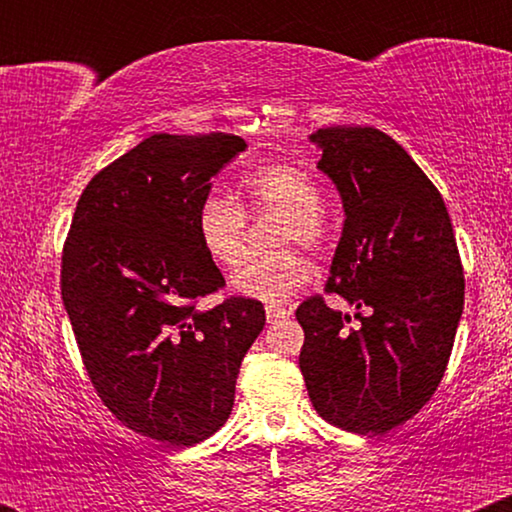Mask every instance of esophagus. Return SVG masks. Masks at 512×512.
<instances>
[{"mask_svg": "<svg viewBox=\"0 0 512 512\" xmlns=\"http://www.w3.org/2000/svg\"><path fill=\"white\" fill-rule=\"evenodd\" d=\"M291 317V308H284V305H267V322H281Z\"/></svg>", "mask_w": 512, "mask_h": 512, "instance_id": "34e87169", "label": "esophagus"}]
</instances>
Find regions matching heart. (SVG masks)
I'll list each match as a JSON object with an SVG mask.
<instances>
[{
  "label": "heart",
  "instance_id": "heart-1",
  "mask_svg": "<svg viewBox=\"0 0 512 512\" xmlns=\"http://www.w3.org/2000/svg\"><path fill=\"white\" fill-rule=\"evenodd\" d=\"M240 195L250 211H279V243H301L317 250L327 243L330 228L322 216V190L310 170L296 163H264L240 180ZM248 214L233 197L209 190L197 202L195 233L211 262L233 267L243 255ZM310 264L298 250L248 255L233 272V286L260 301H284L303 289Z\"/></svg>",
  "mask_w": 512,
  "mask_h": 512
}]
</instances>
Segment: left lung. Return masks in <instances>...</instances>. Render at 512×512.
<instances>
[{"label": "left lung", "mask_w": 512, "mask_h": 512, "mask_svg": "<svg viewBox=\"0 0 512 512\" xmlns=\"http://www.w3.org/2000/svg\"><path fill=\"white\" fill-rule=\"evenodd\" d=\"M334 182L344 228L327 279L356 310L322 296L296 310L301 373L317 414L351 433H387L431 399L455 342L464 274L443 197L395 139L375 127L310 134Z\"/></svg>", "instance_id": "obj_1"}]
</instances>
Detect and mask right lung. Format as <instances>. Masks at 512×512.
I'll return each instance as SVG.
<instances>
[{"label": "right lung", "instance_id": "right-lung-1", "mask_svg": "<svg viewBox=\"0 0 512 512\" xmlns=\"http://www.w3.org/2000/svg\"><path fill=\"white\" fill-rule=\"evenodd\" d=\"M245 149L236 134H151L93 175L64 243L62 301L98 397L178 448L226 424L264 327L255 298L197 305L226 284L197 240V202Z\"/></svg>", "mask_w": 512, "mask_h": 512}]
</instances>
